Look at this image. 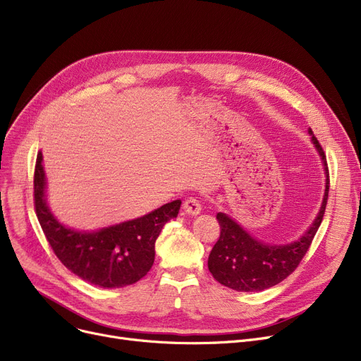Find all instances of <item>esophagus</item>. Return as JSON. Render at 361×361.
I'll return each mask as SVG.
<instances>
[{
	"mask_svg": "<svg viewBox=\"0 0 361 361\" xmlns=\"http://www.w3.org/2000/svg\"><path fill=\"white\" fill-rule=\"evenodd\" d=\"M183 209L185 214L188 215H199L200 211H202V204H200V200L196 199V197H187L183 203Z\"/></svg>",
	"mask_w": 361,
	"mask_h": 361,
	"instance_id": "obj_1",
	"label": "esophagus"
}]
</instances>
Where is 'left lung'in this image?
Wrapping results in <instances>:
<instances>
[{
    "label": "left lung",
    "mask_w": 361,
    "mask_h": 361,
    "mask_svg": "<svg viewBox=\"0 0 361 361\" xmlns=\"http://www.w3.org/2000/svg\"><path fill=\"white\" fill-rule=\"evenodd\" d=\"M312 140L326 171L325 197L313 225L305 235L291 244L269 245L255 240L230 216L221 212L216 214V219L221 225V234L209 255L207 268L222 286L247 293L271 288L290 276L307 253L322 219H324L329 193L326 155L314 136H312Z\"/></svg>",
    "instance_id": "obj_1"
}]
</instances>
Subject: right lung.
Listing matches in <instances>:
<instances>
[{"mask_svg":"<svg viewBox=\"0 0 361 361\" xmlns=\"http://www.w3.org/2000/svg\"><path fill=\"white\" fill-rule=\"evenodd\" d=\"M33 200L37 221L64 267L102 288H120L142 279L155 260V241L162 226L177 218L181 200H174L142 218L108 226L97 233L66 228L45 202V173L39 152L35 165Z\"/></svg>","mask_w":361,"mask_h":361,"instance_id":"1","label":"right lung"}]
</instances>
